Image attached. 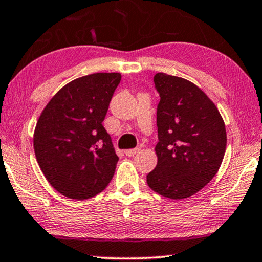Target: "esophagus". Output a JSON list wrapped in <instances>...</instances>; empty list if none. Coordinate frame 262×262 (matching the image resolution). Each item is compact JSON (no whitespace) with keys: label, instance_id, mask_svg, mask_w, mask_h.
Listing matches in <instances>:
<instances>
[{"label":"esophagus","instance_id":"34e87169","mask_svg":"<svg viewBox=\"0 0 262 262\" xmlns=\"http://www.w3.org/2000/svg\"><path fill=\"white\" fill-rule=\"evenodd\" d=\"M140 149L139 147H135V149H129V150H125V155H127L128 157H133L137 155L138 152H139Z\"/></svg>","mask_w":262,"mask_h":262}]
</instances>
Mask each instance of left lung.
I'll use <instances>...</instances> for the list:
<instances>
[{"label": "left lung", "instance_id": "left-lung-1", "mask_svg": "<svg viewBox=\"0 0 262 262\" xmlns=\"http://www.w3.org/2000/svg\"><path fill=\"white\" fill-rule=\"evenodd\" d=\"M157 165L146 176L157 194L179 200L201 190L215 177L225 156V122L200 88L183 78L156 73Z\"/></svg>", "mask_w": 262, "mask_h": 262}]
</instances>
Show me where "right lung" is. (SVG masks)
<instances>
[{
  "label": "right lung",
  "mask_w": 262,
  "mask_h": 262,
  "mask_svg": "<svg viewBox=\"0 0 262 262\" xmlns=\"http://www.w3.org/2000/svg\"><path fill=\"white\" fill-rule=\"evenodd\" d=\"M119 73L78 78L50 100L34 132V151L41 171L58 193L85 200L105 189L118 156L103 128Z\"/></svg>",
  "instance_id": "obj_1"
}]
</instances>
